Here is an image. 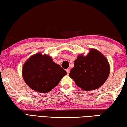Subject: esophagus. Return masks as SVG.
<instances>
[{
	"label": "esophagus",
	"mask_w": 127,
	"mask_h": 127,
	"mask_svg": "<svg viewBox=\"0 0 127 127\" xmlns=\"http://www.w3.org/2000/svg\"><path fill=\"white\" fill-rule=\"evenodd\" d=\"M66 71H67V74H70V69H67L66 70Z\"/></svg>",
	"instance_id": "obj_1"
}]
</instances>
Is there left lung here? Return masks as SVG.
<instances>
[{
  "instance_id": "8db88e82",
  "label": "left lung",
  "mask_w": 127,
  "mask_h": 127,
  "mask_svg": "<svg viewBox=\"0 0 127 127\" xmlns=\"http://www.w3.org/2000/svg\"><path fill=\"white\" fill-rule=\"evenodd\" d=\"M70 77L77 86L86 91L97 89L108 78L110 65L106 57L95 49L89 50L86 56L78 54L74 62Z\"/></svg>"
}]
</instances>
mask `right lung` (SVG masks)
I'll return each mask as SVG.
<instances>
[{"instance_id":"obj_1","label":"right lung","mask_w":127,"mask_h":127,"mask_svg":"<svg viewBox=\"0 0 127 127\" xmlns=\"http://www.w3.org/2000/svg\"><path fill=\"white\" fill-rule=\"evenodd\" d=\"M67 74L65 70L48 54H33L24 63L22 77L30 89L41 93L49 92Z\"/></svg>"}]
</instances>
